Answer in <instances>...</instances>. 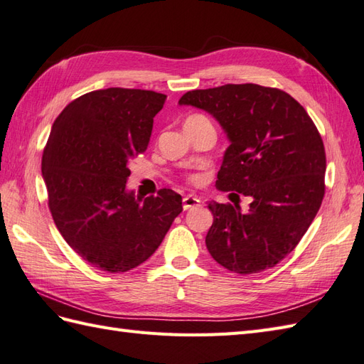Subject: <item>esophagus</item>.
I'll list each match as a JSON object with an SVG mask.
<instances>
[{"mask_svg":"<svg viewBox=\"0 0 364 364\" xmlns=\"http://www.w3.org/2000/svg\"><path fill=\"white\" fill-rule=\"evenodd\" d=\"M200 203H201L200 198L193 197V196H186L183 198V209L188 210V209H192V208H197V206H200Z\"/></svg>","mask_w":364,"mask_h":364,"instance_id":"esophagus-1","label":"esophagus"}]
</instances>
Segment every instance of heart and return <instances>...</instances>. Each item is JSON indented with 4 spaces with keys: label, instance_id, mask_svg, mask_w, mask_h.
Instances as JSON below:
<instances>
[{
    "label": "heart",
    "instance_id": "1",
    "mask_svg": "<svg viewBox=\"0 0 364 364\" xmlns=\"http://www.w3.org/2000/svg\"><path fill=\"white\" fill-rule=\"evenodd\" d=\"M191 117H197V116H191ZM189 180H191L192 183H198V181H200V176H197V175H192Z\"/></svg>",
    "mask_w": 364,
    "mask_h": 364
}]
</instances>
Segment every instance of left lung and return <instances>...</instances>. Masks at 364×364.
<instances>
[{"label":"left lung","instance_id":"obj_1","mask_svg":"<svg viewBox=\"0 0 364 364\" xmlns=\"http://www.w3.org/2000/svg\"><path fill=\"white\" fill-rule=\"evenodd\" d=\"M178 104L214 116L230 139L217 189L251 198L247 213L237 203H209L210 256L239 274L273 268L296 248L323 203L326 151L314 121L285 91L256 83L188 91Z\"/></svg>","mask_w":364,"mask_h":364}]
</instances>
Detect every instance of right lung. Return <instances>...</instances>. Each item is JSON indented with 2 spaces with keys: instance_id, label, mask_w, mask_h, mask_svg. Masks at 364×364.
Segmentation results:
<instances>
[{
  "instance_id": "1",
  "label": "right lung",
  "mask_w": 364,
  "mask_h": 364,
  "mask_svg": "<svg viewBox=\"0 0 364 364\" xmlns=\"http://www.w3.org/2000/svg\"><path fill=\"white\" fill-rule=\"evenodd\" d=\"M166 95L107 88L73 100L50 129L41 159L48 205L66 243L88 264L124 273L161 245L181 196L127 191L130 163L147 150Z\"/></svg>"
}]
</instances>
